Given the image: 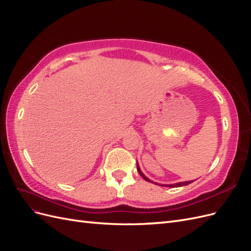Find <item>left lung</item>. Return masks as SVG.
<instances>
[{
    "label": "left lung",
    "instance_id": "8db88e82",
    "mask_svg": "<svg viewBox=\"0 0 251 251\" xmlns=\"http://www.w3.org/2000/svg\"><path fill=\"white\" fill-rule=\"evenodd\" d=\"M137 171H138V173H139V175L140 176L146 180V181H148V182H151V183H154V184H157V185H161V186H168V187H180V186H184V185H188V184H191L193 181H184V182H178V183H174V184H159V183H157V182H154V181H151V179H149L146 175H144L142 172H141V170H140V168H139V165H138V163H137Z\"/></svg>",
    "mask_w": 251,
    "mask_h": 251
}]
</instances>
